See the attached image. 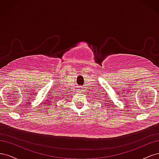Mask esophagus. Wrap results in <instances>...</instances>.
<instances>
[{
    "label": "esophagus",
    "instance_id": "34e87169",
    "mask_svg": "<svg viewBox=\"0 0 159 159\" xmlns=\"http://www.w3.org/2000/svg\"><path fill=\"white\" fill-rule=\"evenodd\" d=\"M80 91H81V90H80Z\"/></svg>",
    "mask_w": 159,
    "mask_h": 159
}]
</instances>
